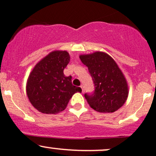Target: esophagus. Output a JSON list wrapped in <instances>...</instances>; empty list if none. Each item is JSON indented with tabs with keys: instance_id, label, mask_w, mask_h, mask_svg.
Returning <instances> with one entry per match:
<instances>
[{
	"instance_id": "obj_1",
	"label": "esophagus",
	"mask_w": 156,
	"mask_h": 156,
	"mask_svg": "<svg viewBox=\"0 0 156 156\" xmlns=\"http://www.w3.org/2000/svg\"><path fill=\"white\" fill-rule=\"evenodd\" d=\"M81 90H82V93H83V92H84V87H83V85H81Z\"/></svg>"
}]
</instances>
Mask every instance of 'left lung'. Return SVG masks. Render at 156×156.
Segmentation results:
<instances>
[{"label": "left lung", "mask_w": 156, "mask_h": 156, "mask_svg": "<svg viewBox=\"0 0 156 156\" xmlns=\"http://www.w3.org/2000/svg\"><path fill=\"white\" fill-rule=\"evenodd\" d=\"M79 57L87 66L95 85L93 94L84 95L88 104L98 112H115L125 104L129 96L127 81L117 63L103 51Z\"/></svg>", "instance_id": "obj_1"}]
</instances>
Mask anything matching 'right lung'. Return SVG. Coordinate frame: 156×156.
Masks as SVG:
<instances>
[{
    "mask_svg": "<svg viewBox=\"0 0 156 156\" xmlns=\"http://www.w3.org/2000/svg\"><path fill=\"white\" fill-rule=\"evenodd\" d=\"M69 60L66 51H54L39 61L29 75L26 92L39 112L58 114L66 109L75 93H81V87L73 85L72 77L63 74Z\"/></svg>",
    "mask_w": 156,
    "mask_h": 156,
    "instance_id": "add662e5",
    "label": "right lung"
}]
</instances>
